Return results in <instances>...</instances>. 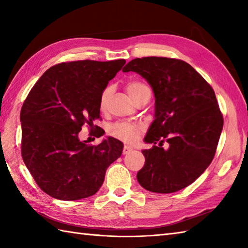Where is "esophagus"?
<instances>
[{
  "mask_svg": "<svg viewBox=\"0 0 248 248\" xmlns=\"http://www.w3.org/2000/svg\"><path fill=\"white\" fill-rule=\"evenodd\" d=\"M132 150H133V149L131 148V147L124 146V150H123V154H124V155H127V154H129V152H131Z\"/></svg>",
  "mask_w": 248,
  "mask_h": 248,
  "instance_id": "1",
  "label": "esophagus"
}]
</instances>
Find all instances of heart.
<instances>
[{
	"label": "heart",
	"mask_w": 248,
	"mask_h": 248,
	"mask_svg": "<svg viewBox=\"0 0 248 248\" xmlns=\"http://www.w3.org/2000/svg\"><path fill=\"white\" fill-rule=\"evenodd\" d=\"M125 91H127L129 97L133 100L134 102L145 94H150V89L146 84L140 81H131L125 85ZM110 94V88H105L100 96V108L102 110L107 108L108 100ZM144 127L140 124L129 123V121H118L110 125L108 129V133L110 136L117 139L124 143L134 144L138 141L143 134Z\"/></svg>",
	"instance_id": "b5f03b06"
}]
</instances>
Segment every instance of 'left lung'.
<instances>
[{
  "instance_id": "obj_1",
  "label": "left lung",
  "mask_w": 248,
  "mask_h": 248,
  "mask_svg": "<svg viewBox=\"0 0 248 248\" xmlns=\"http://www.w3.org/2000/svg\"><path fill=\"white\" fill-rule=\"evenodd\" d=\"M123 71L143 77L155 97V120L145 138L155 145L141 151L145 165L138 181L150 192L180 191L207 170L217 151L224 119L213 88L181 60L141 57L129 62Z\"/></svg>"
}]
</instances>
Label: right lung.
Here are the masks:
<instances>
[{
  "label": "right lung",
  "instance_id": "add662e5",
  "mask_svg": "<svg viewBox=\"0 0 248 248\" xmlns=\"http://www.w3.org/2000/svg\"><path fill=\"white\" fill-rule=\"evenodd\" d=\"M124 60L76 61L49 68L26 97L20 113L21 154L45 193L60 200L93 196L108 167L123 154L114 138L97 146L78 140L87 124L100 118V96ZM97 128V125H96Z\"/></svg>",
  "mask_w": 248,
  "mask_h": 248
}]
</instances>
